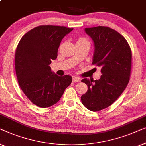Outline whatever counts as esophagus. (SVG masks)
Segmentation results:
<instances>
[{
    "label": "esophagus",
    "instance_id": "34e87169",
    "mask_svg": "<svg viewBox=\"0 0 146 146\" xmlns=\"http://www.w3.org/2000/svg\"><path fill=\"white\" fill-rule=\"evenodd\" d=\"M79 81H80V79L77 77H74L73 78V82H74V83H77V82H79Z\"/></svg>",
    "mask_w": 146,
    "mask_h": 146
}]
</instances>
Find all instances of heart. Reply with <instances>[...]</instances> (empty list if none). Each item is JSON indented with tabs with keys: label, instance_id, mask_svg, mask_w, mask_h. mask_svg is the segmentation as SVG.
Returning <instances> with one entry per match:
<instances>
[{
	"label": "heart",
	"instance_id": "obj_1",
	"mask_svg": "<svg viewBox=\"0 0 146 146\" xmlns=\"http://www.w3.org/2000/svg\"><path fill=\"white\" fill-rule=\"evenodd\" d=\"M79 40H85V39H83V38H80L79 40Z\"/></svg>",
	"mask_w": 146,
	"mask_h": 146
}]
</instances>
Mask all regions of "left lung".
Listing matches in <instances>:
<instances>
[{
    "label": "left lung",
    "instance_id": "obj_1",
    "mask_svg": "<svg viewBox=\"0 0 146 146\" xmlns=\"http://www.w3.org/2000/svg\"><path fill=\"white\" fill-rule=\"evenodd\" d=\"M94 42L93 65L100 67V79H82L88 86L81 102L87 109L96 112L117 100L128 85L132 67V52L126 39L107 26L86 28Z\"/></svg>",
    "mask_w": 146,
    "mask_h": 146
}]
</instances>
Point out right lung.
<instances>
[{
    "label": "right lung",
    "mask_w": 146,
    "mask_h": 146,
    "mask_svg": "<svg viewBox=\"0 0 146 146\" xmlns=\"http://www.w3.org/2000/svg\"><path fill=\"white\" fill-rule=\"evenodd\" d=\"M73 28L42 25L22 36L15 53V70L22 91L33 104L46 108L57 103L72 82L70 75L59 77L51 71L62 39Z\"/></svg>",
    "instance_id": "1"
}]
</instances>
